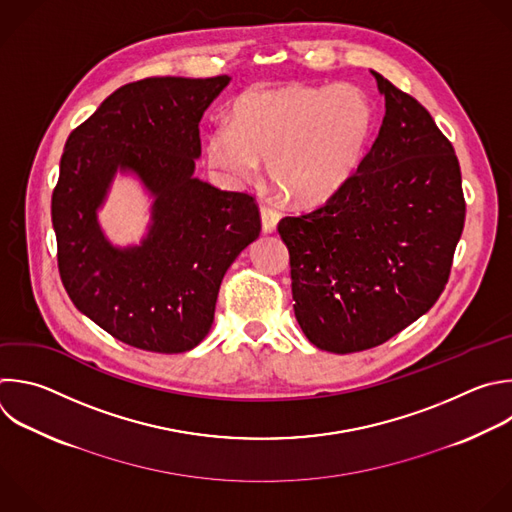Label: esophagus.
<instances>
[{
	"instance_id": "34e87169",
	"label": "esophagus",
	"mask_w": 512,
	"mask_h": 512,
	"mask_svg": "<svg viewBox=\"0 0 512 512\" xmlns=\"http://www.w3.org/2000/svg\"><path fill=\"white\" fill-rule=\"evenodd\" d=\"M279 221V213L273 207H261V223L265 233H273Z\"/></svg>"
}]
</instances>
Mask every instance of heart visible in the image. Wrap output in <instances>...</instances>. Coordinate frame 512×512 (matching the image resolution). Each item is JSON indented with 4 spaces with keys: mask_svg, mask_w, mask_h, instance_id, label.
Returning <instances> with one entry per match:
<instances>
[{
    "mask_svg": "<svg viewBox=\"0 0 512 512\" xmlns=\"http://www.w3.org/2000/svg\"><path fill=\"white\" fill-rule=\"evenodd\" d=\"M374 130V106L354 86H257L207 138L209 160L249 181L265 158L267 181L295 205L331 197L354 173Z\"/></svg>",
    "mask_w": 512,
    "mask_h": 512,
    "instance_id": "b5f03b06",
    "label": "heart"
}]
</instances>
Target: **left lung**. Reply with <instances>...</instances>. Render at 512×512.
<instances>
[{"mask_svg": "<svg viewBox=\"0 0 512 512\" xmlns=\"http://www.w3.org/2000/svg\"><path fill=\"white\" fill-rule=\"evenodd\" d=\"M374 76L386 116L358 170L323 205L277 225L297 323L333 354L388 342L438 301L466 217L450 140L414 96Z\"/></svg>", "mask_w": 512, "mask_h": 512, "instance_id": "left-lung-1", "label": "left lung"}]
</instances>
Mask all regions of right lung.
I'll return each instance as SVG.
<instances>
[{"instance_id": "add662e5", "label": "right lung", "mask_w": 512, "mask_h": 512, "mask_svg": "<svg viewBox=\"0 0 512 512\" xmlns=\"http://www.w3.org/2000/svg\"><path fill=\"white\" fill-rule=\"evenodd\" d=\"M227 84L225 74L124 84L66 140L52 193L58 271L74 305L132 348L199 346L227 269L261 233L251 193L193 177L201 116ZM118 167L134 169L157 197L147 241L124 252L95 223Z\"/></svg>"}]
</instances>
